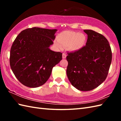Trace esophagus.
<instances>
[{
    "label": "esophagus",
    "instance_id": "esophagus-1",
    "mask_svg": "<svg viewBox=\"0 0 121 121\" xmlns=\"http://www.w3.org/2000/svg\"><path fill=\"white\" fill-rule=\"evenodd\" d=\"M66 54L65 53H62V58L65 59V58H66Z\"/></svg>",
    "mask_w": 121,
    "mask_h": 121
}]
</instances>
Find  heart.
<instances>
[{
    "label": "heart",
    "mask_w": 121,
    "mask_h": 121,
    "mask_svg": "<svg viewBox=\"0 0 121 121\" xmlns=\"http://www.w3.org/2000/svg\"><path fill=\"white\" fill-rule=\"evenodd\" d=\"M85 35L74 31H65L58 36L56 45L60 49L67 47L69 50L76 51L83 47L86 42Z\"/></svg>",
    "instance_id": "b5f03b06"
}]
</instances>
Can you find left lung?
<instances>
[{
  "label": "left lung",
  "instance_id": "8db88e82",
  "mask_svg": "<svg viewBox=\"0 0 121 121\" xmlns=\"http://www.w3.org/2000/svg\"><path fill=\"white\" fill-rule=\"evenodd\" d=\"M84 31L88 35L86 46L68 53L66 74L75 88L89 91L106 79L112 61V51L104 36L91 30Z\"/></svg>",
  "mask_w": 121,
  "mask_h": 121
}]
</instances>
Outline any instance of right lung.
I'll return each mask as SVG.
<instances>
[{
  "instance_id": "obj_1",
  "label": "right lung",
  "mask_w": 121,
  "mask_h": 121,
  "mask_svg": "<svg viewBox=\"0 0 121 121\" xmlns=\"http://www.w3.org/2000/svg\"><path fill=\"white\" fill-rule=\"evenodd\" d=\"M57 30L39 27L25 29L13 43L10 65L16 78L24 86L36 88L44 84L62 53L51 50Z\"/></svg>"
}]
</instances>
